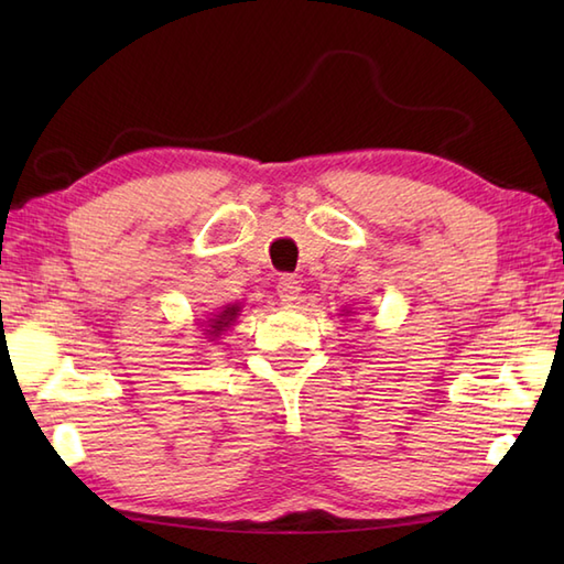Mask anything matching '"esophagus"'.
Returning a JSON list of instances; mask_svg holds the SVG:
<instances>
[{"label": "esophagus", "mask_w": 564, "mask_h": 564, "mask_svg": "<svg viewBox=\"0 0 564 564\" xmlns=\"http://www.w3.org/2000/svg\"><path fill=\"white\" fill-rule=\"evenodd\" d=\"M301 281L295 279V275H281L279 279V285H275V293H279V297H281V303H285V305H291V303H295L297 297H301Z\"/></svg>", "instance_id": "esophagus-1"}]
</instances>
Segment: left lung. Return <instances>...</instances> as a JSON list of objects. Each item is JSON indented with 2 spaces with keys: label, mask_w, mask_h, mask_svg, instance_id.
<instances>
[{
  "label": "left lung",
  "mask_w": 564,
  "mask_h": 564,
  "mask_svg": "<svg viewBox=\"0 0 564 564\" xmlns=\"http://www.w3.org/2000/svg\"><path fill=\"white\" fill-rule=\"evenodd\" d=\"M346 313H349V310H346Z\"/></svg>",
  "instance_id": "1"
}]
</instances>
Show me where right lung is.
I'll return each instance as SVG.
<instances>
[{
    "label": "right lung",
    "instance_id": "right-lung-1",
    "mask_svg": "<svg viewBox=\"0 0 564 564\" xmlns=\"http://www.w3.org/2000/svg\"><path fill=\"white\" fill-rule=\"evenodd\" d=\"M242 313V305H225L218 315H213L208 319V329H203V334H210V337H220V334L232 325L237 315Z\"/></svg>",
    "mask_w": 564,
    "mask_h": 564
}]
</instances>
